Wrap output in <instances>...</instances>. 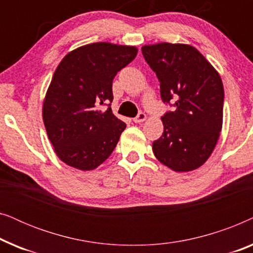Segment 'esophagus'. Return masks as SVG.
<instances>
[{
    "instance_id": "esophagus-1",
    "label": "esophagus",
    "mask_w": 253,
    "mask_h": 253,
    "mask_svg": "<svg viewBox=\"0 0 253 253\" xmlns=\"http://www.w3.org/2000/svg\"><path fill=\"white\" fill-rule=\"evenodd\" d=\"M145 120H146V114H145V113H139L133 119V122L134 123H141V122H144Z\"/></svg>"
}]
</instances>
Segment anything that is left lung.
Returning <instances> with one entry per match:
<instances>
[{
	"label": "left lung",
	"mask_w": 253,
	"mask_h": 253,
	"mask_svg": "<svg viewBox=\"0 0 253 253\" xmlns=\"http://www.w3.org/2000/svg\"><path fill=\"white\" fill-rule=\"evenodd\" d=\"M172 112L161 117L164 133L153 143L159 161L175 171L205 164L220 137L224 91L220 75L195 47L161 42L141 47Z\"/></svg>",
	"instance_id": "left-lung-1"
}]
</instances>
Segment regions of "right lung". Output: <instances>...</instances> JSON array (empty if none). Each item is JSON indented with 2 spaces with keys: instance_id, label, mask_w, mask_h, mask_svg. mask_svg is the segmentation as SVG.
Instances as JSON below:
<instances>
[{
  "instance_id": "right-lung-1",
  "label": "right lung",
  "mask_w": 253,
  "mask_h": 253,
  "mask_svg": "<svg viewBox=\"0 0 253 253\" xmlns=\"http://www.w3.org/2000/svg\"><path fill=\"white\" fill-rule=\"evenodd\" d=\"M133 46L85 44L65 55L43 100L42 119L55 153L64 164L92 170L107 160L126 124L100 105L113 101V79L136 57Z\"/></svg>"
}]
</instances>
